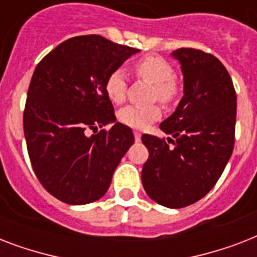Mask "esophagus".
<instances>
[{"label":"esophagus","mask_w":257,"mask_h":257,"mask_svg":"<svg viewBox=\"0 0 257 257\" xmlns=\"http://www.w3.org/2000/svg\"><path fill=\"white\" fill-rule=\"evenodd\" d=\"M135 140L140 141L141 140V133L139 131H135Z\"/></svg>","instance_id":"34e87169"}]
</instances>
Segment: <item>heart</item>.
I'll use <instances>...</instances> for the list:
<instances>
[{"instance_id":"heart-1","label":"heart","mask_w":257,"mask_h":257,"mask_svg":"<svg viewBox=\"0 0 257 257\" xmlns=\"http://www.w3.org/2000/svg\"><path fill=\"white\" fill-rule=\"evenodd\" d=\"M135 70L139 77L153 84V98L164 104H169L179 94V82L173 77V66L160 56H147L136 62ZM105 93L113 104H121L125 100L126 80L121 70H114L109 74L105 81ZM161 110L153 105L148 108L140 106H125L117 113V118L121 124L131 128L143 129L153 121L159 120Z\"/></svg>"}]
</instances>
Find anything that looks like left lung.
Segmentation results:
<instances>
[{
    "mask_svg": "<svg viewBox=\"0 0 257 257\" xmlns=\"http://www.w3.org/2000/svg\"><path fill=\"white\" fill-rule=\"evenodd\" d=\"M184 76V96L160 124L165 139L143 135L148 148L141 180L147 195L160 205L183 208L199 201L223 173L235 144L236 92L228 70L203 50L172 53ZM168 141V143H169Z\"/></svg>",
    "mask_w": 257,
    "mask_h": 257,
    "instance_id": "obj_1",
    "label": "left lung"
}]
</instances>
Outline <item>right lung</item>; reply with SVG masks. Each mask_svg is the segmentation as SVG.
I'll list each match as a JSON object with an SVG mask.
<instances>
[{
  "label": "right lung",
  "instance_id": "1",
  "mask_svg": "<svg viewBox=\"0 0 257 257\" xmlns=\"http://www.w3.org/2000/svg\"><path fill=\"white\" fill-rule=\"evenodd\" d=\"M139 52L97 34L78 36L54 48L34 69L24 133L34 173L56 199L82 205L108 191L135 136L116 122L105 81ZM108 123L109 131H98Z\"/></svg>",
  "mask_w": 257,
  "mask_h": 257
}]
</instances>
